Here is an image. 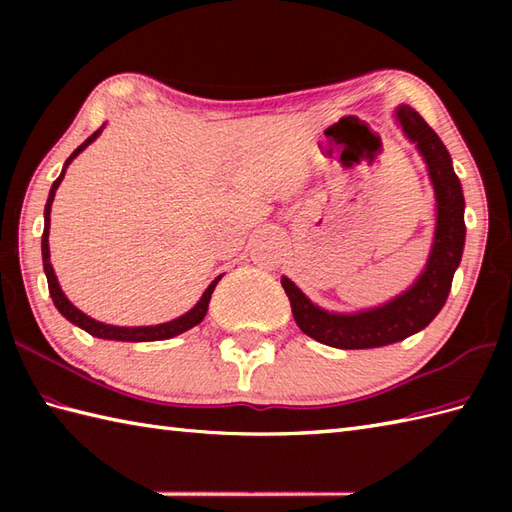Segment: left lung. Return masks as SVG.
<instances>
[{"label": "left lung", "mask_w": 512, "mask_h": 512, "mask_svg": "<svg viewBox=\"0 0 512 512\" xmlns=\"http://www.w3.org/2000/svg\"><path fill=\"white\" fill-rule=\"evenodd\" d=\"M396 121L427 162L433 193H436V233H433L429 262L416 284L378 308L339 314L314 306L288 277H281V286L292 306V317L301 332L339 350L383 347L427 328L447 303L453 273L462 259L466 237L464 195L449 151L438 134L409 105L398 107Z\"/></svg>", "instance_id": "1"}]
</instances>
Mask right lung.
<instances>
[{
  "instance_id": "1",
  "label": "right lung",
  "mask_w": 512,
  "mask_h": 512,
  "mask_svg": "<svg viewBox=\"0 0 512 512\" xmlns=\"http://www.w3.org/2000/svg\"><path fill=\"white\" fill-rule=\"evenodd\" d=\"M103 132L101 129H96V132L85 140L83 145L76 147L72 151V156L65 160L63 165V171L61 176L52 182V189H50V195H48V202H46V211H43V235H41V255H43V270H46V277H48V290H50V297L54 301V306H57V310L63 314L65 319H68L70 323L79 325L81 330L90 332L92 336H96V339H110V341H132V343H145V341H165V339H171V336H178L182 332L191 330L193 325H198L202 319L206 310H209V301H211V295L213 290L217 286V281L222 279V275L217 277L215 281H211V286L204 290V295L200 297V301L195 303V306L187 312L182 314V317L173 319V321H167V323H158V325H138V328H121V325H110V323H101L96 321L92 317H88V314H83L79 308H74L72 303L68 301V297L63 295V290L59 286L57 281V275H54V268L50 264V246H48V235H50V209H52V200H54V193H57L59 184L65 176V169H68L70 162L81 154V151L88 147L90 143H94V138L99 136Z\"/></svg>"
}]
</instances>
